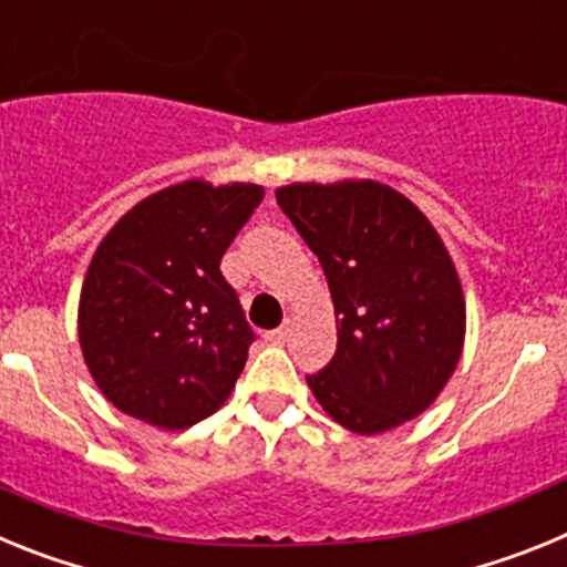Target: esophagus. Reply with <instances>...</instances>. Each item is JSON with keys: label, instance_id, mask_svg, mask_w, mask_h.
Listing matches in <instances>:
<instances>
[{"label": "esophagus", "instance_id": "obj_1", "mask_svg": "<svg viewBox=\"0 0 567 567\" xmlns=\"http://www.w3.org/2000/svg\"><path fill=\"white\" fill-rule=\"evenodd\" d=\"M289 338V323H284V327L272 329V332H267V340L269 343H287Z\"/></svg>", "mask_w": 567, "mask_h": 567}]
</instances>
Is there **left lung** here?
Listing matches in <instances>:
<instances>
[{"instance_id": "left-lung-1", "label": "left lung", "mask_w": 567, "mask_h": 567, "mask_svg": "<svg viewBox=\"0 0 567 567\" xmlns=\"http://www.w3.org/2000/svg\"><path fill=\"white\" fill-rule=\"evenodd\" d=\"M318 255L338 318V349L307 383L323 412L354 434L417 417L457 369L465 300L437 229L378 182L275 189Z\"/></svg>"}]
</instances>
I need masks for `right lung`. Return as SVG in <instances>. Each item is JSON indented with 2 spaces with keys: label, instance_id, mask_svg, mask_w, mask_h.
Returning a JSON list of instances; mask_svg holds the SVG:
<instances>
[{
  "label": "right lung",
  "instance_id": "obj_1",
  "mask_svg": "<svg viewBox=\"0 0 567 567\" xmlns=\"http://www.w3.org/2000/svg\"><path fill=\"white\" fill-rule=\"evenodd\" d=\"M260 198L258 184L184 182L104 235L79 298V343L115 409L178 432L229 398L255 334L221 258Z\"/></svg>",
  "mask_w": 567,
  "mask_h": 567
}]
</instances>
